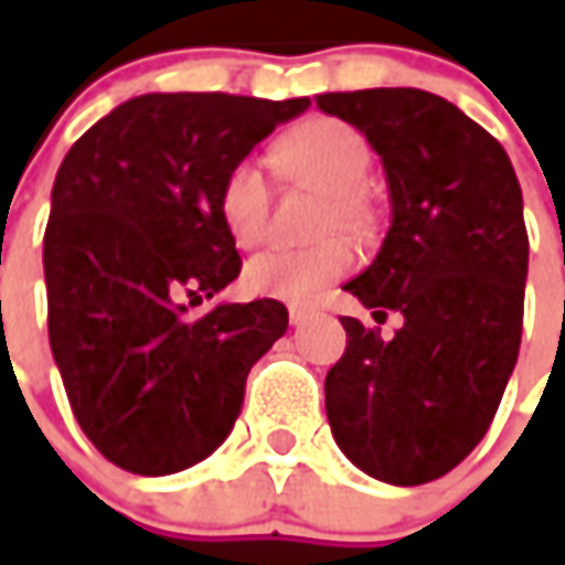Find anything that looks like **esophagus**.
Segmentation results:
<instances>
[{"label":"esophagus","mask_w":565,"mask_h":565,"mask_svg":"<svg viewBox=\"0 0 565 565\" xmlns=\"http://www.w3.org/2000/svg\"><path fill=\"white\" fill-rule=\"evenodd\" d=\"M308 315H311L308 308H289V320H292L295 327H298V323H305V320H308Z\"/></svg>","instance_id":"esophagus-1"}]
</instances>
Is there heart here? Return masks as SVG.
<instances>
[{
	"label": "heart",
	"mask_w": 565,
	"mask_h": 565,
	"mask_svg": "<svg viewBox=\"0 0 565 565\" xmlns=\"http://www.w3.org/2000/svg\"><path fill=\"white\" fill-rule=\"evenodd\" d=\"M273 163L289 179L327 194L320 213V232L349 228L361 232L371 213L359 194L371 169V147L359 128L349 121L317 116L295 125L279 141L273 143ZM267 179L254 160H238L226 169L216 210L223 228L242 248L260 242L267 226ZM355 250L345 238H323L311 248H270L254 254L242 282L257 298L276 301H311L320 289H327L342 273L352 270Z\"/></svg>",
	"instance_id": "heart-1"
}]
</instances>
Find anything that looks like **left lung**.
Returning <instances> with one entry per match:
<instances>
[{
  "mask_svg": "<svg viewBox=\"0 0 565 565\" xmlns=\"http://www.w3.org/2000/svg\"><path fill=\"white\" fill-rule=\"evenodd\" d=\"M317 106L377 150L393 204L374 264L345 289L380 320L405 317L393 339L342 317L327 418L371 478L427 484L481 444L519 359L522 188L500 141L437 94L377 87L320 94Z\"/></svg>",
  "mask_w": 565,
  "mask_h": 565,
  "instance_id": "8db88e82",
  "label": "left lung"
}]
</instances>
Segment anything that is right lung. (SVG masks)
I'll return each instance as SVG.
<instances>
[{"label": "right lung", "mask_w": 565, "mask_h": 565, "mask_svg": "<svg viewBox=\"0 0 565 565\" xmlns=\"http://www.w3.org/2000/svg\"><path fill=\"white\" fill-rule=\"evenodd\" d=\"M308 97L143 94L84 131L55 172L43 235L50 345L81 430L113 466L172 475L242 412L254 361L286 333L276 298L188 317L242 270L216 191Z\"/></svg>", "instance_id": "1"}]
</instances>
